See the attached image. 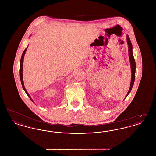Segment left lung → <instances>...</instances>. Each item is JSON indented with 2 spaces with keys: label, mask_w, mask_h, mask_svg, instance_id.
<instances>
[{
  "label": "left lung",
  "mask_w": 156,
  "mask_h": 156,
  "mask_svg": "<svg viewBox=\"0 0 156 156\" xmlns=\"http://www.w3.org/2000/svg\"><path fill=\"white\" fill-rule=\"evenodd\" d=\"M127 44L129 45V59L130 61V65H131V68H132V80H131V83H130V89L129 90V92L126 95V97L129 94V93L131 92L133 86L134 82V80H135V73H136V62L134 58L133 54L132 52V44L130 41V40L128 36H127Z\"/></svg>",
  "instance_id": "8db88e82"
}]
</instances>
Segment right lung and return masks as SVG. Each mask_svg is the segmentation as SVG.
<instances>
[{
	"label": "right lung",
	"mask_w": 156,
	"mask_h": 156,
	"mask_svg": "<svg viewBox=\"0 0 156 156\" xmlns=\"http://www.w3.org/2000/svg\"><path fill=\"white\" fill-rule=\"evenodd\" d=\"M27 47L24 50V51L23 52L22 55V57H21V59H20V81H21V83H22V87L23 89H24V90L25 91V92L26 93V94L28 95V97H29V98H30V99H31V101L33 102V101L32 100V99H31V98L30 97V95H29V94H28V92L26 91V90L25 89V88H24V83H23V59H24V54H25V52L26 51V50H27Z\"/></svg>",
	"instance_id": "add662e5"
}]
</instances>
